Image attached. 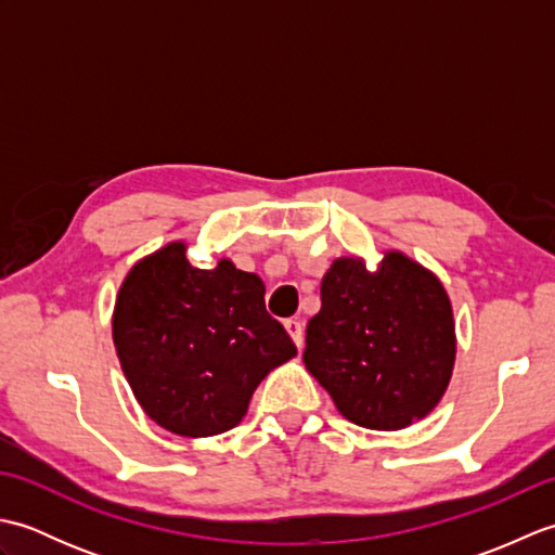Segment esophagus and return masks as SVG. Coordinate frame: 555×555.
Returning a JSON list of instances; mask_svg holds the SVG:
<instances>
[{"instance_id":"esophagus-1","label":"esophagus","mask_w":555,"mask_h":555,"mask_svg":"<svg viewBox=\"0 0 555 555\" xmlns=\"http://www.w3.org/2000/svg\"><path fill=\"white\" fill-rule=\"evenodd\" d=\"M284 326H286L288 336L293 338V344H296L298 348H302V340H305V336H302V324H300L298 320H286Z\"/></svg>"}]
</instances>
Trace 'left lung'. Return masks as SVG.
I'll list each match as a JSON object with an SVG mask.
<instances>
[{
    "instance_id": "left-lung-1",
    "label": "left lung",
    "mask_w": 555,
    "mask_h": 555,
    "mask_svg": "<svg viewBox=\"0 0 555 555\" xmlns=\"http://www.w3.org/2000/svg\"><path fill=\"white\" fill-rule=\"evenodd\" d=\"M302 362L340 415L396 431L439 405L455 364V322L429 269L388 250L374 271L338 257L322 279Z\"/></svg>"
}]
</instances>
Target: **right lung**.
I'll list each match as a JSON object with an SVG mask.
<instances>
[{"label": "right lung", "instance_id": "add662e5", "mask_svg": "<svg viewBox=\"0 0 555 555\" xmlns=\"http://www.w3.org/2000/svg\"><path fill=\"white\" fill-rule=\"evenodd\" d=\"M173 241L128 271L112 317L121 370L145 415L179 436L238 424L264 376L298 356L264 308V284L221 257L188 262Z\"/></svg>", "mask_w": 555, "mask_h": 555}]
</instances>
